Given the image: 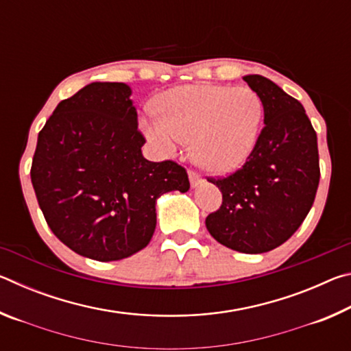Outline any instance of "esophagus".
<instances>
[{
	"instance_id": "esophagus-1",
	"label": "esophagus",
	"mask_w": 351,
	"mask_h": 351,
	"mask_svg": "<svg viewBox=\"0 0 351 351\" xmlns=\"http://www.w3.org/2000/svg\"><path fill=\"white\" fill-rule=\"evenodd\" d=\"M189 180H190V184H192V187H197L198 184H201V175L198 173V171L195 170H189Z\"/></svg>"
}]
</instances>
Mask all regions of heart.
Here are the masks:
<instances>
[{"mask_svg": "<svg viewBox=\"0 0 351 351\" xmlns=\"http://www.w3.org/2000/svg\"><path fill=\"white\" fill-rule=\"evenodd\" d=\"M158 114L142 122L148 141L162 154H173L193 141L201 167L228 173L245 164L257 145L263 104L251 88L187 85L156 99Z\"/></svg>", "mask_w": 351, "mask_h": 351, "instance_id": "heart-1", "label": "heart"}]
</instances>
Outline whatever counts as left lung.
<instances>
[{
    "instance_id": "1",
    "label": "left lung",
    "mask_w": 351,
    "mask_h": 351,
    "mask_svg": "<svg viewBox=\"0 0 351 351\" xmlns=\"http://www.w3.org/2000/svg\"><path fill=\"white\" fill-rule=\"evenodd\" d=\"M243 79L261 99L265 127L241 169L209 180L223 203L206 228L226 247L261 254L283 245L311 209L320 178L317 136L299 100L263 75Z\"/></svg>"
}]
</instances>
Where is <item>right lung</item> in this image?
Returning <instances> with one entry per match:
<instances>
[{
  "mask_svg": "<svg viewBox=\"0 0 351 351\" xmlns=\"http://www.w3.org/2000/svg\"><path fill=\"white\" fill-rule=\"evenodd\" d=\"M125 83L94 82L62 100L38 133L31 180L47 226L83 257L112 261L150 243L156 199L190 189L175 161L142 156Z\"/></svg>",
  "mask_w": 351,
  "mask_h": 351,
  "instance_id": "1",
  "label": "right lung"
}]
</instances>
